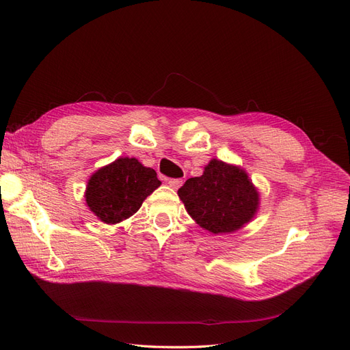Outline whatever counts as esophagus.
I'll list each match as a JSON object with an SVG mask.
<instances>
[{
  "instance_id": "obj_1",
  "label": "esophagus",
  "mask_w": 350,
  "mask_h": 350,
  "mask_svg": "<svg viewBox=\"0 0 350 350\" xmlns=\"http://www.w3.org/2000/svg\"><path fill=\"white\" fill-rule=\"evenodd\" d=\"M167 185L171 187V188H174V189H178L179 187L183 185V179H176V178H174V179H167Z\"/></svg>"
}]
</instances>
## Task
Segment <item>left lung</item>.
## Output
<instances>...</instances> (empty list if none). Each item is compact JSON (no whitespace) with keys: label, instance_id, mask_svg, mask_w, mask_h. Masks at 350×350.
<instances>
[{"label":"left lung","instance_id":"8db88e82","mask_svg":"<svg viewBox=\"0 0 350 350\" xmlns=\"http://www.w3.org/2000/svg\"><path fill=\"white\" fill-rule=\"evenodd\" d=\"M188 215L210 234H232L257 215L260 193L245 169L211 159L203 175L189 178L178 189Z\"/></svg>","mask_w":350,"mask_h":350}]
</instances>
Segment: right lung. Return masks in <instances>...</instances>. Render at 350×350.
<instances>
[{"instance_id": "add662e5", "label": "right lung", "mask_w": 350, "mask_h": 350, "mask_svg": "<svg viewBox=\"0 0 350 350\" xmlns=\"http://www.w3.org/2000/svg\"><path fill=\"white\" fill-rule=\"evenodd\" d=\"M161 184L154 169L135 157H118L89 178L84 198L100 221L115 225L131 217Z\"/></svg>"}]
</instances>
